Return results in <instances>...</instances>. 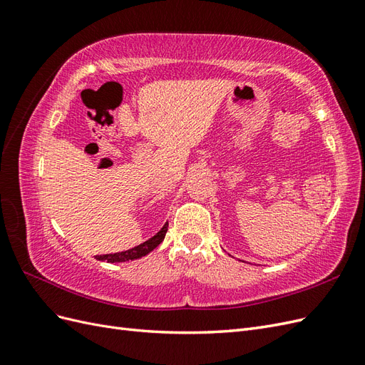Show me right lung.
<instances>
[{
  "label": "right lung",
  "mask_w": 365,
  "mask_h": 365,
  "mask_svg": "<svg viewBox=\"0 0 365 365\" xmlns=\"http://www.w3.org/2000/svg\"><path fill=\"white\" fill-rule=\"evenodd\" d=\"M168 225L169 224H164V227L158 231L155 236L150 237L146 242H143V244H140L134 248L121 251V252H115V254H106V256H97V259L98 260H108L109 263H118V262L135 260V259L146 256V254H149L152 250H155L164 240V236H165V233H168Z\"/></svg>",
  "instance_id": "add662e5"
}]
</instances>
